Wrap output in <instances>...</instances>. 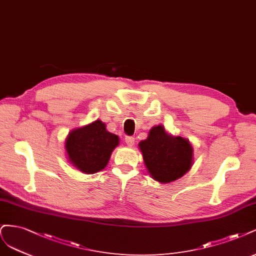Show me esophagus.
<instances>
[{"instance_id":"1","label":"esophagus","mask_w":256,"mask_h":256,"mask_svg":"<svg viewBox=\"0 0 256 256\" xmlns=\"http://www.w3.org/2000/svg\"><path fill=\"white\" fill-rule=\"evenodd\" d=\"M126 144H128V146H133L134 142H135V138L132 137V136H128L126 137Z\"/></svg>"}]
</instances>
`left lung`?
Wrapping results in <instances>:
<instances>
[{
    "label": "left lung",
    "instance_id": "left-lung-1",
    "mask_svg": "<svg viewBox=\"0 0 256 256\" xmlns=\"http://www.w3.org/2000/svg\"><path fill=\"white\" fill-rule=\"evenodd\" d=\"M138 148L148 173L162 184L178 180L192 167L194 148L190 142L167 133L162 126H153Z\"/></svg>",
    "mask_w": 256,
    "mask_h": 256
}]
</instances>
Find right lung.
<instances>
[{
  "instance_id": "right-lung-1",
  "label": "right lung",
  "mask_w": 256,
  "mask_h": 256,
  "mask_svg": "<svg viewBox=\"0 0 256 256\" xmlns=\"http://www.w3.org/2000/svg\"><path fill=\"white\" fill-rule=\"evenodd\" d=\"M118 146L119 137L110 133L101 120L72 130L64 140L68 162L86 174L103 170Z\"/></svg>"
}]
</instances>
